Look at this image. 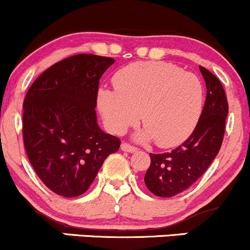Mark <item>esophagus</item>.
<instances>
[{
	"instance_id": "esophagus-1",
	"label": "esophagus",
	"mask_w": 250,
	"mask_h": 250,
	"mask_svg": "<svg viewBox=\"0 0 250 250\" xmlns=\"http://www.w3.org/2000/svg\"><path fill=\"white\" fill-rule=\"evenodd\" d=\"M120 149H122L123 151H125V152H135V151H137V147L131 146V144H128V143H122V146H120Z\"/></svg>"
}]
</instances>
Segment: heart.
Listing matches in <instances>:
<instances>
[{
  "label": "heart",
  "mask_w": 250,
  "mask_h": 250,
  "mask_svg": "<svg viewBox=\"0 0 250 250\" xmlns=\"http://www.w3.org/2000/svg\"><path fill=\"white\" fill-rule=\"evenodd\" d=\"M114 89L98 93V107L109 130L123 133L141 115L142 139L161 147L178 146L190 135L204 104L203 83L194 74L165 62H138L115 74Z\"/></svg>",
  "instance_id": "heart-1"
}]
</instances>
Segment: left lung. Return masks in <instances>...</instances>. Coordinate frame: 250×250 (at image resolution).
Segmentation results:
<instances>
[{
  "mask_svg": "<svg viewBox=\"0 0 250 250\" xmlns=\"http://www.w3.org/2000/svg\"><path fill=\"white\" fill-rule=\"evenodd\" d=\"M206 83V100L194 131L169 152L150 154L151 163L144 181L152 194L170 198L192 186L208 170L222 146L228 106L221 81L199 66Z\"/></svg>",
  "mask_w": 250,
  "mask_h": 250,
  "instance_id": "1",
  "label": "left lung"
}]
</instances>
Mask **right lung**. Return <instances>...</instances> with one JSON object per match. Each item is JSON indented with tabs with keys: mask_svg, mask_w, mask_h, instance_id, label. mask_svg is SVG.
<instances>
[{
	"mask_svg": "<svg viewBox=\"0 0 250 250\" xmlns=\"http://www.w3.org/2000/svg\"><path fill=\"white\" fill-rule=\"evenodd\" d=\"M113 58L71 56L33 82L23 101V144L32 167L56 194L75 198L95 179L120 139L98 125L96 99Z\"/></svg>",
	"mask_w": 250,
	"mask_h": 250,
	"instance_id": "right-lung-1",
	"label": "right lung"
}]
</instances>
